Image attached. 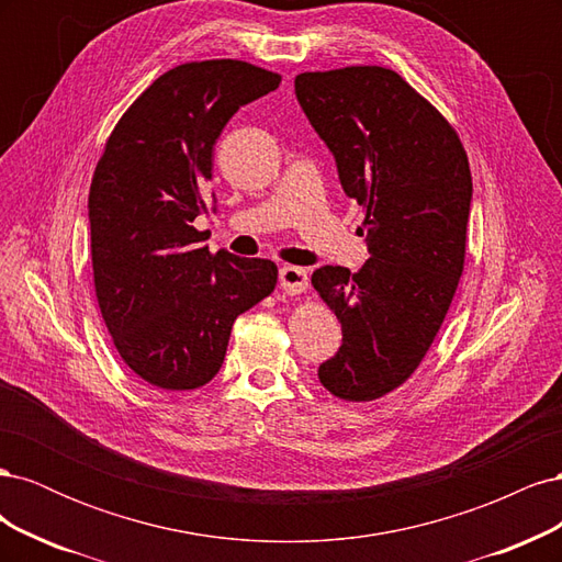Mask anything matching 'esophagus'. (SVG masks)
Wrapping results in <instances>:
<instances>
[{
    "label": "esophagus",
    "mask_w": 562,
    "mask_h": 562,
    "mask_svg": "<svg viewBox=\"0 0 562 562\" xmlns=\"http://www.w3.org/2000/svg\"><path fill=\"white\" fill-rule=\"evenodd\" d=\"M307 271H304L302 267H293V265H285L279 269V285L283 288V291L288 295H300L307 291Z\"/></svg>",
    "instance_id": "34e87169"
}]
</instances>
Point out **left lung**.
<instances>
[{"instance_id":"1","label":"left lung","mask_w":562,"mask_h":562,"mask_svg":"<svg viewBox=\"0 0 562 562\" xmlns=\"http://www.w3.org/2000/svg\"><path fill=\"white\" fill-rule=\"evenodd\" d=\"M297 103L366 211L359 271L312 274L342 323V347L318 366L333 396L375 401L422 363L464 269L471 171L454 128L401 75L356 65L295 77Z\"/></svg>"}]
</instances>
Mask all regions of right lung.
I'll use <instances>...</instances> for the list:
<instances>
[{
    "label": "right lung",
    "instance_id": "1",
    "mask_svg": "<svg viewBox=\"0 0 562 562\" xmlns=\"http://www.w3.org/2000/svg\"><path fill=\"white\" fill-rule=\"evenodd\" d=\"M281 77L244 60L184 63L119 119L91 192V258L100 314L135 375L166 391L211 382L234 321L277 285L271 260L211 252L213 145L239 108Z\"/></svg>",
    "mask_w": 562,
    "mask_h": 562
}]
</instances>
